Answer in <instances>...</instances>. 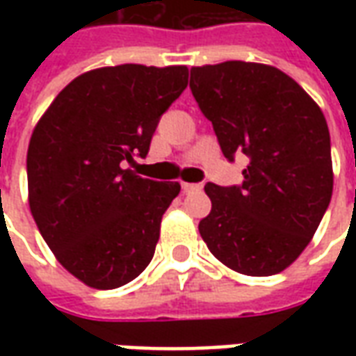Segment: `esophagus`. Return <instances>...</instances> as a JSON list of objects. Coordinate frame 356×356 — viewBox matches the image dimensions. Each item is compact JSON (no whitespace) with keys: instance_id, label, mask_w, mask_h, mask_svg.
Listing matches in <instances>:
<instances>
[{"instance_id":"1","label":"esophagus","mask_w":356,"mask_h":356,"mask_svg":"<svg viewBox=\"0 0 356 356\" xmlns=\"http://www.w3.org/2000/svg\"><path fill=\"white\" fill-rule=\"evenodd\" d=\"M181 188L183 193H196V191H202L200 183H181Z\"/></svg>"}]
</instances>
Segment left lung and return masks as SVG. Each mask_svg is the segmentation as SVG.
I'll list each match as a JSON object with an SVG mask.
<instances>
[{
    "label": "left lung",
    "mask_w": 356,
    "mask_h": 356,
    "mask_svg": "<svg viewBox=\"0 0 356 356\" xmlns=\"http://www.w3.org/2000/svg\"><path fill=\"white\" fill-rule=\"evenodd\" d=\"M191 91L225 158H250L240 186H204L211 211L198 225L202 238L236 273L276 275L301 255L328 209L326 118L298 81L259 63L193 66Z\"/></svg>",
    "instance_id": "obj_1"
}]
</instances>
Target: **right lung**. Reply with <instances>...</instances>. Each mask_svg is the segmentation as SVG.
Returning a JSON list of instances; mask_svg holds the SVG:
<instances>
[{
	"instance_id": "obj_1",
	"label": "right lung",
	"mask_w": 356,
	"mask_h": 356,
	"mask_svg": "<svg viewBox=\"0 0 356 356\" xmlns=\"http://www.w3.org/2000/svg\"><path fill=\"white\" fill-rule=\"evenodd\" d=\"M188 83L186 66L120 65L81 74L51 102L28 145V202L43 240L78 280L114 290L147 268L181 191L125 170Z\"/></svg>"
}]
</instances>
